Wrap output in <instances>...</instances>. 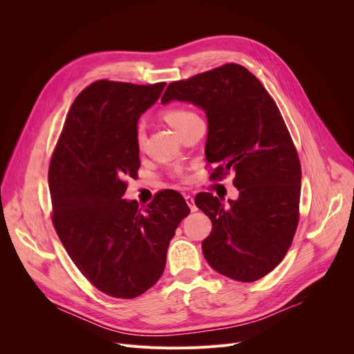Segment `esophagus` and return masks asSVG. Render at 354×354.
I'll use <instances>...</instances> for the list:
<instances>
[{
	"label": "esophagus",
	"instance_id": "esophagus-1",
	"mask_svg": "<svg viewBox=\"0 0 354 354\" xmlns=\"http://www.w3.org/2000/svg\"><path fill=\"white\" fill-rule=\"evenodd\" d=\"M185 200H186V203H187V206H189V209L192 210V212H196L197 210V207H196V205H194V198H193V196H185Z\"/></svg>",
	"mask_w": 354,
	"mask_h": 354
}]
</instances>
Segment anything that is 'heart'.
<instances>
[{
  "label": "heart",
  "mask_w": 354,
  "mask_h": 354,
  "mask_svg": "<svg viewBox=\"0 0 354 354\" xmlns=\"http://www.w3.org/2000/svg\"><path fill=\"white\" fill-rule=\"evenodd\" d=\"M196 115L192 113L190 111L187 109H182V108H172V109H168L164 112V119L165 122L174 129V130H179L186 122H189L192 118H194ZM136 142L138 147L142 145L144 142V127L142 124H138L137 126V130H136Z\"/></svg>",
  "instance_id": "heart-1"
}]
</instances>
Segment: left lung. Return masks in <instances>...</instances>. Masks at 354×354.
<instances>
[{
	"label": "left lung",
	"instance_id": "8db88e82",
	"mask_svg": "<svg viewBox=\"0 0 354 354\" xmlns=\"http://www.w3.org/2000/svg\"><path fill=\"white\" fill-rule=\"evenodd\" d=\"M200 108L207 118L206 160L213 178L235 174L236 200L203 193L196 206L213 224L201 242L209 265L236 281H255L286 257L298 224L301 167L280 111L261 81L225 64L168 85L161 104Z\"/></svg>",
	"mask_w": 354,
	"mask_h": 354
}]
</instances>
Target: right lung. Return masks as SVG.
<instances>
[{
	"instance_id": "right-lung-1",
	"label": "right lung",
	"mask_w": 354,
	"mask_h": 354,
	"mask_svg": "<svg viewBox=\"0 0 354 354\" xmlns=\"http://www.w3.org/2000/svg\"><path fill=\"white\" fill-rule=\"evenodd\" d=\"M165 85L91 84L75 97L50 161L56 232L78 270L116 298L138 297L160 280L169 242L190 213L176 190L142 209L122 198L140 168L138 119Z\"/></svg>"
}]
</instances>
